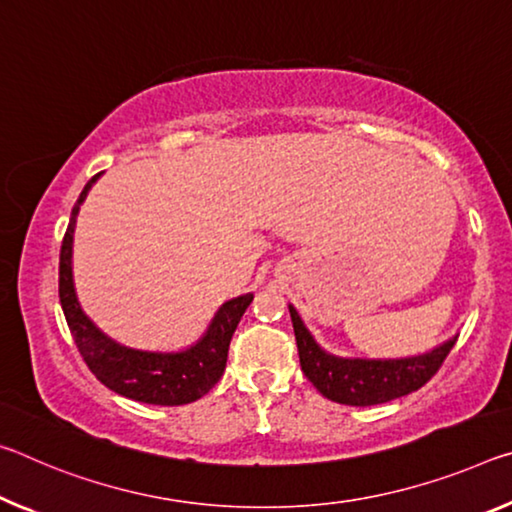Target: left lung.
<instances>
[{
  "label": "left lung",
  "instance_id": "1",
  "mask_svg": "<svg viewBox=\"0 0 512 512\" xmlns=\"http://www.w3.org/2000/svg\"><path fill=\"white\" fill-rule=\"evenodd\" d=\"M289 314L294 323L300 369L326 399L344 405H378L417 392L440 371L458 339L453 337L433 353L419 358L346 360L321 351L291 305Z\"/></svg>",
  "mask_w": 512,
  "mask_h": 512
}]
</instances>
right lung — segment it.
<instances>
[{"label":"right lung","instance_id":"1","mask_svg":"<svg viewBox=\"0 0 512 512\" xmlns=\"http://www.w3.org/2000/svg\"><path fill=\"white\" fill-rule=\"evenodd\" d=\"M97 177L100 175L91 177V182L79 193L61 243L59 298L72 339H75L81 358L93 371V376L120 396L152 405H184L198 401L221 380L227 362V348H230L234 330H237L243 312L253 300V294L227 300L216 312L207 335L182 353H145L111 342L81 312L75 287H72L70 266L75 218L79 205L84 202Z\"/></svg>","mask_w":512,"mask_h":512}]
</instances>
